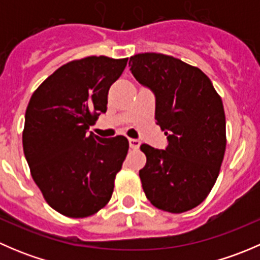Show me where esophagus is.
Wrapping results in <instances>:
<instances>
[{"label": "esophagus", "instance_id": "34e87169", "mask_svg": "<svg viewBox=\"0 0 260 260\" xmlns=\"http://www.w3.org/2000/svg\"><path fill=\"white\" fill-rule=\"evenodd\" d=\"M128 142H129V147L132 149H138V148H140V146H141L140 141L135 140V138H129V140H128Z\"/></svg>", "mask_w": 260, "mask_h": 260}]
</instances>
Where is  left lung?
Masks as SVG:
<instances>
[{
    "mask_svg": "<svg viewBox=\"0 0 260 260\" xmlns=\"http://www.w3.org/2000/svg\"><path fill=\"white\" fill-rule=\"evenodd\" d=\"M136 80L153 93L156 123L167 136L158 149L142 145L140 170L146 198L157 209L180 214L200 205L219 176L224 158L221 98L199 68L156 52L129 59Z\"/></svg>",
    "mask_w": 260,
    "mask_h": 260,
    "instance_id": "obj_1",
    "label": "left lung"
}]
</instances>
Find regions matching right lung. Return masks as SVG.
I'll return each mask as SVG.
<instances>
[{
  "label": "right lung",
  "mask_w": 260,
  "mask_h": 260,
  "mask_svg": "<svg viewBox=\"0 0 260 260\" xmlns=\"http://www.w3.org/2000/svg\"><path fill=\"white\" fill-rule=\"evenodd\" d=\"M127 61L88 56L68 62L28 102L23 153L45 200L65 216H90L111 200L129 143L123 136L102 138L89 127L107 112L109 88Z\"/></svg>",
  "instance_id": "1"
}]
</instances>
